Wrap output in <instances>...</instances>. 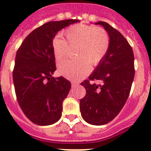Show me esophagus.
Listing matches in <instances>:
<instances>
[{
  "instance_id": "obj_1",
  "label": "esophagus",
  "mask_w": 151,
  "mask_h": 151,
  "mask_svg": "<svg viewBox=\"0 0 151 151\" xmlns=\"http://www.w3.org/2000/svg\"><path fill=\"white\" fill-rule=\"evenodd\" d=\"M77 86V83H74V82H71V86L72 87H75Z\"/></svg>"
}]
</instances>
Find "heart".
Returning <instances> with one entry per match:
<instances>
[{
	"label": "heart",
	"mask_w": 151,
	"mask_h": 151,
	"mask_svg": "<svg viewBox=\"0 0 151 151\" xmlns=\"http://www.w3.org/2000/svg\"><path fill=\"white\" fill-rule=\"evenodd\" d=\"M65 41L56 36L52 41V49L56 62L67 56L69 47H75L74 60H65L58 65L61 75L72 80H78L88 75L90 65L101 63L109 48L110 39L107 32L93 25L76 24L63 33Z\"/></svg>",
	"instance_id": "heart-1"
}]
</instances>
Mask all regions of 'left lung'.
Here are the masks:
<instances>
[{
  "label": "left lung",
  "instance_id": "left-lung-1",
  "mask_svg": "<svg viewBox=\"0 0 151 151\" xmlns=\"http://www.w3.org/2000/svg\"><path fill=\"white\" fill-rule=\"evenodd\" d=\"M102 25L110 39L108 53L95 71L81 83L86 90L85 98L80 101L83 118L90 124L109 123L124 106L135 75L133 49L123 35L104 22ZM101 80L102 84H90V80Z\"/></svg>",
  "mask_w": 151,
  "mask_h": 151
}]
</instances>
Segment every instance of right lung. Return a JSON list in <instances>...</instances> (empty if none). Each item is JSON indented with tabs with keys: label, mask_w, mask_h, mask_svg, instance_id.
<instances>
[{
	"label": "right lung",
	"mask_w": 151,
	"mask_h": 151,
	"mask_svg": "<svg viewBox=\"0 0 151 151\" xmlns=\"http://www.w3.org/2000/svg\"><path fill=\"white\" fill-rule=\"evenodd\" d=\"M78 22L68 19L44 24L32 31L17 50L12 72L17 101L36 124H53L61 118L71 83L63 77H52L56 70L52 41L63 28Z\"/></svg>",
	"instance_id": "add662e5"
}]
</instances>
